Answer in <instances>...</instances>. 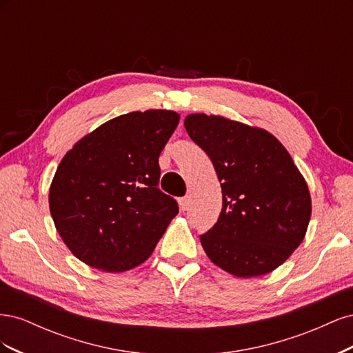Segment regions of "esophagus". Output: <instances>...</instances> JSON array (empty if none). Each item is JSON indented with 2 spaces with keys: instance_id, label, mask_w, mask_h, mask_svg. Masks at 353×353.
<instances>
[{
  "instance_id": "esophagus-1",
  "label": "esophagus",
  "mask_w": 353,
  "mask_h": 353,
  "mask_svg": "<svg viewBox=\"0 0 353 353\" xmlns=\"http://www.w3.org/2000/svg\"><path fill=\"white\" fill-rule=\"evenodd\" d=\"M179 208H181V210H188V208H190V197H181L179 199Z\"/></svg>"
}]
</instances>
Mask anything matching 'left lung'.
Instances as JSON below:
<instances>
[{"instance_id": "left-lung-1", "label": "left lung", "mask_w": 353, "mask_h": 353, "mask_svg": "<svg viewBox=\"0 0 353 353\" xmlns=\"http://www.w3.org/2000/svg\"><path fill=\"white\" fill-rule=\"evenodd\" d=\"M184 126L222 188L218 222L200 236L209 259L243 279L279 268L302 243L312 212L292 156L268 131L222 116L188 114Z\"/></svg>"}]
</instances>
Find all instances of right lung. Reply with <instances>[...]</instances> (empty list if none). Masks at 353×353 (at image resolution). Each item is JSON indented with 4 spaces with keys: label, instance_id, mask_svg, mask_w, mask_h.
<instances>
[{
    "label": "right lung",
    "instance_id": "right-lung-1",
    "mask_svg": "<svg viewBox=\"0 0 353 353\" xmlns=\"http://www.w3.org/2000/svg\"><path fill=\"white\" fill-rule=\"evenodd\" d=\"M179 122L172 110L131 112L69 150L50 187V212L79 261L123 272L148 259L178 213L157 188L159 156Z\"/></svg>",
    "mask_w": 353,
    "mask_h": 353
}]
</instances>
